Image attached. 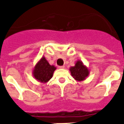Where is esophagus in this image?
<instances>
[{"mask_svg":"<svg viewBox=\"0 0 124 124\" xmlns=\"http://www.w3.org/2000/svg\"><path fill=\"white\" fill-rule=\"evenodd\" d=\"M59 69H64L65 68V66L64 65H62V66H59Z\"/></svg>","mask_w":124,"mask_h":124,"instance_id":"esophagus-1","label":"esophagus"}]
</instances>
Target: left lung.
<instances>
[{
	"mask_svg": "<svg viewBox=\"0 0 124 124\" xmlns=\"http://www.w3.org/2000/svg\"><path fill=\"white\" fill-rule=\"evenodd\" d=\"M69 70L72 76L77 81H83L86 79L89 74L88 68L80 60H77L74 66L70 67Z\"/></svg>",
	"mask_w": 124,
	"mask_h": 124,
	"instance_id": "1",
	"label": "left lung"
}]
</instances>
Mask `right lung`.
Returning a JSON list of instances; mask_svg holds the SVG:
<instances>
[{
	"label": "right lung",
	"instance_id": "1",
	"mask_svg": "<svg viewBox=\"0 0 124 124\" xmlns=\"http://www.w3.org/2000/svg\"><path fill=\"white\" fill-rule=\"evenodd\" d=\"M56 69L54 65H51L45 57L43 56L34 67L32 73L33 77L38 82L46 83L52 78Z\"/></svg>",
	"mask_w": 124,
	"mask_h": 124
}]
</instances>
